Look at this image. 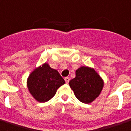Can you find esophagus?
<instances>
[{
  "instance_id": "1",
  "label": "esophagus",
  "mask_w": 131,
  "mask_h": 131,
  "mask_svg": "<svg viewBox=\"0 0 131 131\" xmlns=\"http://www.w3.org/2000/svg\"><path fill=\"white\" fill-rule=\"evenodd\" d=\"M64 80H65L66 83L68 84V83H69V80H70V78H69V77H66L65 78H64Z\"/></svg>"
}]
</instances>
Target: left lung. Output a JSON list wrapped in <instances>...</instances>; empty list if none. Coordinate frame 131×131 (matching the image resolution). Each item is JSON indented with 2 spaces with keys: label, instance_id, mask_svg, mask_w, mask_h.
Returning a JSON list of instances; mask_svg holds the SVG:
<instances>
[{
  "label": "left lung",
  "instance_id": "1",
  "mask_svg": "<svg viewBox=\"0 0 131 131\" xmlns=\"http://www.w3.org/2000/svg\"><path fill=\"white\" fill-rule=\"evenodd\" d=\"M69 86L80 101L89 104L100 95L104 81L94 69L83 66L76 70L75 78L70 80Z\"/></svg>",
  "mask_w": 131,
  "mask_h": 131
}]
</instances>
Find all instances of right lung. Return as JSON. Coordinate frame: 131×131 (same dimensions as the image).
Returning a JSON list of instances; mask_svg holds the SVG:
<instances>
[{
  "instance_id": "1",
  "label": "right lung",
  "mask_w": 131,
  "mask_h": 131,
  "mask_svg": "<svg viewBox=\"0 0 131 131\" xmlns=\"http://www.w3.org/2000/svg\"><path fill=\"white\" fill-rule=\"evenodd\" d=\"M65 81L58 71L44 63L30 73L27 84L29 91L39 102H46L54 96L57 90Z\"/></svg>"
}]
</instances>
